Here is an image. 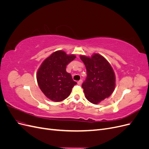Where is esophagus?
Wrapping results in <instances>:
<instances>
[{
    "mask_svg": "<svg viewBox=\"0 0 149 149\" xmlns=\"http://www.w3.org/2000/svg\"><path fill=\"white\" fill-rule=\"evenodd\" d=\"M82 83H83V80L82 79H80L79 81H78V84H79V85L81 84Z\"/></svg>",
    "mask_w": 149,
    "mask_h": 149,
    "instance_id": "34e87169",
    "label": "esophagus"
}]
</instances>
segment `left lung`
<instances>
[{
	"mask_svg": "<svg viewBox=\"0 0 149 149\" xmlns=\"http://www.w3.org/2000/svg\"><path fill=\"white\" fill-rule=\"evenodd\" d=\"M86 66L87 77L82 84L86 98L96 104L109 97L115 88L114 71L108 61L99 54L91 58L81 56Z\"/></svg>",
	"mask_w": 149,
	"mask_h": 149,
	"instance_id": "obj_1",
	"label": "left lung"
}]
</instances>
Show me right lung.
<instances>
[{
  "mask_svg": "<svg viewBox=\"0 0 149 149\" xmlns=\"http://www.w3.org/2000/svg\"><path fill=\"white\" fill-rule=\"evenodd\" d=\"M75 58L73 55L57 51L45 60L39 68L37 75L38 86L50 100L60 102L65 100L77 84L66 71V66Z\"/></svg>",
  "mask_w": 149,
  "mask_h": 149,
  "instance_id": "obj_1",
  "label": "right lung"
}]
</instances>
